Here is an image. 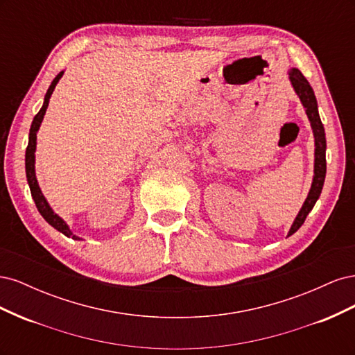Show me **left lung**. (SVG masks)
<instances>
[{
    "mask_svg": "<svg viewBox=\"0 0 355 355\" xmlns=\"http://www.w3.org/2000/svg\"><path fill=\"white\" fill-rule=\"evenodd\" d=\"M288 78L290 83H292L293 89L296 94L299 96L300 102H302L305 112L309 118L311 127H313V133H314V141H315V159H314V179H313V185H311V189L308 192V197L304 202L302 209L297 213V216L290 228L287 235L295 234L302 223L305 222L308 213L313 210L314 204L317 202L321 189H323L324 185V178H326V135H324V127L323 123L320 120L318 115V106H317V99L313 87H311L308 80L304 77L302 72L296 68H292L288 71Z\"/></svg>",
    "mask_w": 355,
    "mask_h": 355,
    "instance_id": "8db88e82",
    "label": "left lung"
}]
</instances>
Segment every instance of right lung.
Segmentation results:
<instances>
[{
  "label": "right lung",
  "mask_w": 355,
  "mask_h": 355,
  "mask_svg": "<svg viewBox=\"0 0 355 355\" xmlns=\"http://www.w3.org/2000/svg\"><path fill=\"white\" fill-rule=\"evenodd\" d=\"M63 71L59 72L56 75V78L51 81L50 87L46 93V98H44V103H42V108L40 110V112L34 116V121L31 124V130H29V142H28V148H26V154H25V168H26V179H28V184H29V189H31V194L32 198L35 201V206L38 209V211L41 213V216L44 218L53 228L58 230L59 232H62L63 235H67L69 239L73 240H80L77 235H73L69 230V227L67 225V222L63 220L59 214H56L55 211L51 210V207L49 206L47 200L42 196V192L38 187V182H37V176H35V148H37V132L41 125L42 118L46 115L47 111V106L50 102V96L53 94V90H55L56 84L59 83V80L62 78Z\"/></svg>",
  "instance_id": "right-lung-1"
}]
</instances>
